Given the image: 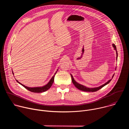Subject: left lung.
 <instances>
[{"instance_id":"1","label":"left lung","mask_w":129,"mask_h":129,"mask_svg":"<svg viewBox=\"0 0 129 129\" xmlns=\"http://www.w3.org/2000/svg\"><path fill=\"white\" fill-rule=\"evenodd\" d=\"M112 45H113V47H114V49L116 51V56H116V59L117 60V56H118V54H117V50H116V46H115V45L114 44H113ZM71 75V79H72V83L73 84V85H74L75 86V87H76V88H77L78 89H79V90H82V91H85V92H95V91H96L100 90V89H101L102 88H103V87H104L105 85H107L108 84H109V83H110V82L111 81V80H112V79H111V80H109L107 82H106V83H105V84H103V85L100 86V87H95V88H88V87H86V86H83V85H81V84H80L77 83V82L74 80V78H73L72 76L71 75ZM113 76H113L112 78H113Z\"/></svg>"}]
</instances>
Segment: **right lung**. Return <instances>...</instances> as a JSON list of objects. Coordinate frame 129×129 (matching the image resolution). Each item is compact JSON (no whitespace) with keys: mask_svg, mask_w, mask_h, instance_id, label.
Instances as JSON below:
<instances>
[{"mask_svg":"<svg viewBox=\"0 0 129 129\" xmlns=\"http://www.w3.org/2000/svg\"><path fill=\"white\" fill-rule=\"evenodd\" d=\"M58 71V70H57ZM57 71L56 72V73H54V76H52V77L51 78V79H50V80L49 81V82L45 85L43 86H42V87H27V86H25V85L22 84L21 83H20L19 82H18L17 80L16 81L20 84V85H21L22 86H23L25 88H26V89H27L28 90H29V91H31V92H34V93H41V92H45L46 91H47V90H48L51 86V85H52L53 83V81H54V76L55 75H56V73L57 72ZM13 72V71H12ZM13 74L14 75V73L13 72Z\"/></svg>","mask_w":129,"mask_h":129,"instance_id":"right-lung-1","label":"right lung"}]
</instances>
